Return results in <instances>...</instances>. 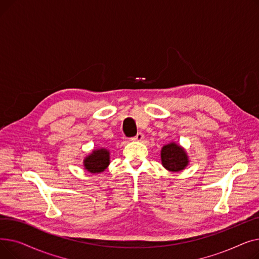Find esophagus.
<instances>
[{
  "instance_id": "obj_1",
  "label": "esophagus",
  "mask_w": 259,
  "mask_h": 259,
  "mask_svg": "<svg viewBox=\"0 0 259 259\" xmlns=\"http://www.w3.org/2000/svg\"><path fill=\"white\" fill-rule=\"evenodd\" d=\"M132 140H133V141L141 142V141H143V140H144V134H143L142 132H139L137 135H135V137H134Z\"/></svg>"
}]
</instances>
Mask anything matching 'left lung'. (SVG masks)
<instances>
[{
  "label": "left lung",
  "instance_id": "left-lung-1",
  "mask_svg": "<svg viewBox=\"0 0 259 259\" xmlns=\"http://www.w3.org/2000/svg\"><path fill=\"white\" fill-rule=\"evenodd\" d=\"M188 157L184 149L174 143L164 146L161 149V162L169 171H181L188 164Z\"/></svg>",
  "mask_w": 259,
  "mask_h": 259
}]
</instances>
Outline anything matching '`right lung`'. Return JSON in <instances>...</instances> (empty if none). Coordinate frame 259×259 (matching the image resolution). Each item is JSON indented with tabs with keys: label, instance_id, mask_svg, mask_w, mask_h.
<instances>
[{
	"label": "right lung",
	"instance_id": "right-lung-1",
	"mask_svg": "<svg viewBox=\"0 0 259 259\" xmlns=\"http://www.w3.org/2000/svg\"><path fill=\"white\" fill-rule=\"evenodd\" d=\"M109 165V152L106 149L93 151L91 155L86 157L84 161L85 168L91 173L103 172Z\"/></svg>",
	"mask_w": 259,
	"mask_h": 259
}]
</instances>
